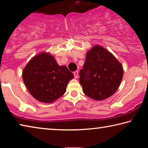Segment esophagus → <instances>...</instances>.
<instances>
[{"instance_id": "1", "label": "esophagus", "mask_w": 148, "mask_h": 148, "mask_svg": "<svg viewBox=\"0 0 148 148\" xmlns=\"http://www.w3.org/2000/svg\"><path fill=\"white\" fill-rule=\"evenodd\" d=\"M78 71H75L74 72V77L75 78H77V77H78Z\"/></svg>"}]
</instances>
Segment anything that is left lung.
Masks as SVG:
<instances>
[{"mask_svg":"<svg viewBox=\"0 0 148 148\" xmlns=\"http://www.w3.org/2000/svg\"><path fill=\"white\" fill-rule=\"evenodd\" d=\"M79 75L84 94L96 101H102L116 92L123 79V68L111 52L95 45L87 52Z\"/></svg>","mask_w":148,"mask_h":148,"instance_id":"left-lung-1","label":"left lung"}]
</instances>
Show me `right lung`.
I'll list each match as a JSON object with an SVG mask.
<instances>
[{
	"instance_id": "obj_1",
	"label": "right lung",
	"mask_w": 148,
	"mask_h": 148,
	"mask_svg": "<svg viewBox=\"0 0 148 148\" xmlns=\"http://www.w3.org/2000/svg\"><path fill=\"white\" fill-rule=\"evenodd\" d=\"M22 76L32 96L44 103H51L62 96L69 81L74 78L66 66H59L54 57L45 51L30 60Z\"/></svg>"
}]
</instances>
